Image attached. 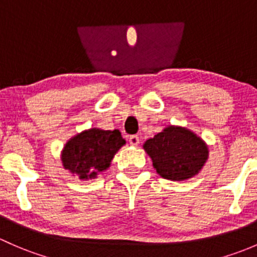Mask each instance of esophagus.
<instances>
[{
    "label": "esophagus",
    "mask_w": 257,
    "mask_h": 257,
    "mask_svg": "<svg viewBox=\"0 0 257 257\" xmlns=\"http://www.w3.org/2000/svg\"><path fill=\"white\" fill-rule=\"evenodd\" d=\"M128 141H130V145H132V146H137V145L140 144V139L137 135H132V136H130Z\"/></svg>",
    "instance_id": "obj_1"
}]
</instances>
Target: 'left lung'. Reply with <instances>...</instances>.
<instances>
[{
    "label": "left lung",
    "mask_w": 257,
    "mask_h": 257,
    "mask_svg": "<svg viewBox=\"0 0 257 257\" xmlns=\"http://www.w3.org/2000/svg\"><path fill=\"white\" fill-rule=\"evenodd\" d=\"M161 177L171 181L192 178L208 160V147L189 130L168 126L144 145Z\"/></svg>",
    "instance_id": "1"
}]
</instances>
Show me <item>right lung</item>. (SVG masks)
Here are the masks:
<instances>
[{"mask_svg":"<svg viewBox=\"0 0 257 257\" xmlns=\"http://www.w3.org/2000/svg\"><path fill=\"white\" fill-rule=\"evenodd\" d=\"M125 144L118 130L90 128L68 141L62 153L63 166L80 179L94 178L109 168L115 153Z\"/></svg>","mask_w":257,"mask_h":257,"instance_id":"add662e5","label":"right lung"}]
</instances>
